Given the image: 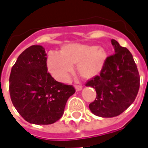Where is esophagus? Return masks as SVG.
Returning <instances> with one entry per match:
<instances>
[{
    "label": "esophagus",
    "instance_id": "1",
    "mask_svg": "<svg viewBox=\"0 0 148 148\" xmlns=\"http://www.w3.org/2000/svg\"><path fill=\"white\" fill-rule=\"evenodd\" d=\"M82 89V86H75V90L76 91H80Z\"/></svg>",
    "mask_w": 148,
    "mask_h": 148
}]
</instances>
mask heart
Segmentation results:
<instances>
[{"instance_id": "1", "label": "heart", "mask_w": 148, "mask_h": 148, "mask_svg": "<svg viewBox=\"0 0 148 148\" xmlns=\"http://www.w3.org/2000/svg\"><path fill=\"white\" fill-rule=\"evenodd\" d=\"M107 53L102 47L73 43L62 47L60 53L50 52L47 58L49 72L55 79L66 82L77 65V71L84 79H92L101 73Z\"/></svg>"}]
</instances>
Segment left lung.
<instances>
[{"label": "left lung", "mask_w": 148, "mask_h": 148, "mask_svg": "<svg viewBox=\"0 0 148 148\" xmlns=\"http://www.w3.org/2000/svg\"><path fill=\"white\" fill-rule=\"evenodd\" d=\"M111 42L115 54L106 58L100 75L86 84L96 90V99L89 107L101 117L121 114L133 103L140 88V74L132 55L115 39Z\"/></svg>", "instance_id": "8db88e82"}]
</instances>
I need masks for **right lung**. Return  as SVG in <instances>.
I'll list each match as a JSON object with an SVG mask.
<instances>
[{
	"instance_id": "add662e5",
	"label": "right lung",
	"mask_w": 148,
	"mask_h": 148,
	"mask_svg": "<svg viewBox=\"0 0 148 148\" xmlns=\"http://www.w3.org/2000/svg\"><path fill=\"white\" fill-rule=\"evenodd\" d=\"M12 102L22 117L34 124H51L64 112L73 86L55 81L47 67L42 46L29 47L19 55L9 77Z\"/></svg>"
}]
</instances>
